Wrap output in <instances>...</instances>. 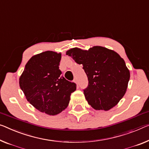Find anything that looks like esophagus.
Segmentation results:
<instances>
[{
    "instance_id": "esophagus-1",
    "label": "esophagus",
    "mask_w": 149,
    "mask_h": 149,
    "mask_svg": "<svg viewBox=\"0 0 149 149\" xmlns=\"http://www.w3.org/2000/svg\"><path fill=\"white\" fill-rule=\"evenodd\" d=\"M74 82H75V83H77H77H78V81H77V79H74Z\"/></svg>"
}]
</instances>
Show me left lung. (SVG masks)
I'll return each mask as SVG.
<instances>
[{
    "label": "left lung",
    "mask_w": 149,
    "mask_h": 149,
    "mask_svg": "<svg viewBox=\"0 0 149 149\" xmlns=\"http://www.w3.org/2000/svg\"><path fill=\"white\" fill-rule=\"evenodd\" d=\"M82 68L88 77L84 95L95 110L109 111L124 97L130 79V71L124 59L113 50L95 46L88 51L72 48L66 52Z\"/></svg>",
    "instance_id": "8db88e82"
}]
</instances>
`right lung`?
Masks as SVG:
<instances>
[{
  "mask_svg": "<svg viewBox=\"0 0 149 149\" xmlns=\"http://www.w3.org/2000/svg\"><path fill=\"white\" fill-rule=\"evenodd\" d=\"M61 53L45 51L25 65L19 85L27 100L41 113L56 115L66 109L76 84L66 80L59 69Z\"/></svg>",
  "mask_w": 149,
  "mask_h": 149,
  "instance_id": "right-lung-1",
  "label": "right lung"
}]
</instances>
